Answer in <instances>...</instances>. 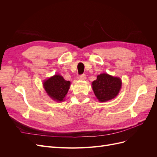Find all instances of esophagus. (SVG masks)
I'll return each instance as SVG.
<instances>
[{"label": "esophagus", "mask_w": 157, "mask_h": 157, "mask_svg": "<svg viewBox=\"0 0 157 157\" xmlns=\"http://www.w3.org/2000/svg\"><path fill=\"white\" fill-rule=\"evenodd\" d=\"M78 78V79H79V80H86V75L82 74V75H79Z\"/></svg>", "instance_id": "34e87169"}]
</instances>
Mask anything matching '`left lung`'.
<instances>
[{
	"label": "left lung",
	"instance_id": "8db88e82",
	"mask_svg": "<svg viewBox=\"0 0 157 157\" xmlns=\"http://www.w3.org/2000/svg\"><path fill=\"white\" fill-rule=\"evenodd\" d=\"M92 89L98 100L105 102L115 98L122 86L121 79L107 73L98 75L97 79L92 82Z\"/></svg>",
	"mask_w": 157,
	"mask_h": 157
}]
</instances>
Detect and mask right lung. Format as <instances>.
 <instances>
[{
	"label": "right lung",
	"instance_id": "right-lung-1",
	"mask_svg": "<svg viewBox=\"0 0 157 157\" xmlns=\"http://www.w3.org/2000/svg\"><path fill=\"white\" fill-rule=\"evenodd\" d=\"M70 81L65 80L62 76L55 75L45 80L43 86L47 94L56 101H63L70 87Z\"/></svg>",
	"mask_w": 157,
	"mask_h": 157
}]
</instances>
